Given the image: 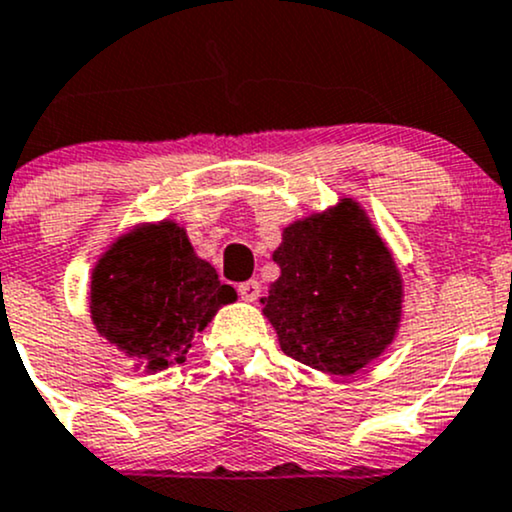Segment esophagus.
<instances>
[{
  "label": "esophagus",
  "mask_w": 512,
  "mask_h": 512,
  "mask_svg": "<svg viewBox=\"0 0 512 512\" xmlns=\"http://www.w3.org/2000/svg\"><path fill=\"white\" fill-rule=\"evenodd\" d=\"M238 294H240V299H243V301H257V299H260V294H262V286H260V282H257V279H250V282L238 284Z\"/></svg>",
  "instance_id": "obj_1"
}]
</instances>
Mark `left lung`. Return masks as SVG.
Segmentation results:
<instances>
[{
	"label": "left lung",
	"mask_w": 512,
	"mask_h": 512,
	"mask_svg": "<svg viewBox=\"0 0 512 512\" xmlns=\"http://www.w3.org/2000/svg\"><path fill=\"white\" fill-rule=\"evenodd\" d=\"M262 313L284 355L350 376L391 345L401 323V274L389 247L352 199L284 228Z\"/></svg>",
	"instance_id": "1"
}]
</instances>
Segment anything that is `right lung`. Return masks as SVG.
Returning <instances> with one entry per match:
<instances>
[{
  "label": "right lung",
  "instance_id": "add662e5",
  "mask_svg": "<svg viewBox=\"0 0 512 512\" xmlns=\"http://www.w3.org/2000/svg\"><path fill=\"white\" fill-rule=\"evenodd\" d=\"M235 301L216 269L196 257L184 228L162 221L121 235L92 272L99 335L150 372L184 362L196 333Z\"/></svg>",
  "mask_w": 512,
  "mask_h": 512
}]
</instances>
